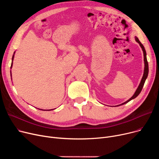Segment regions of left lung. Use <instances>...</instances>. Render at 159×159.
<instances>
[{
  "mask_svg": "<svg viewBox=\"0 0 159 159\" xmlns=\"http://www.w3.org/2000/svg\"><path fill=\"white\" fill-rule=\"evenodd\" d=\"M135 40H136L137 43H138L139 44L140 46L141 47L142 49H143V54H144V70L143 76V78H142V79H141V81H140V84H139V86H138V88H137L136 91L135 92L134 95H133L129 99H128L127 101L124 102V103H122V104H120V105H117L116 106H119L123 105V104H126V103H128V102H129L130 101H131V100L135 98L140 94V93L141 92V91H142V89H143V88L144 84V83H145V81H146L147 77H148V72H149V68H148V62L147 58H146V50H145V48H144V46H143V44H142V43H140V40H139V39H138L137 37H135Z\"/></svg>",
  "mask_w": 159,
  "mask_h": 159,
  "instance_id": "left-lung-1",
  "label": "left lung"
}]
</instances>
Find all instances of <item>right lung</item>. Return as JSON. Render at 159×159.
Instances as JSON below:
<instances>
[{"label": "right lung", "mask_w": 159, "mask_h": 159, "mask_svg": "<svg viewBox=\"0 0 159 159\" xmlns=\"http://www.w3.org/2000/svg\"><path fill=\"white\" fill-rule=\"evenodd\" d=\"M15 52H14L13 55V57H12V62H11V68H12V66H13V58H14V54H15ZM39 110H40V109H39ZM54 110V109H52V110H43V111H50V110Z\"/></svg>", "instance_id": "right-lung-1"}]
</instances>
